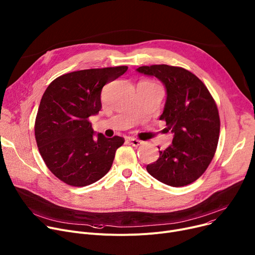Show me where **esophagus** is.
I'll return each instance as SVG.
<instances>
[{
	"label": "esophagus",
	"instance_id": "esophagus-1",
	"mask_svg": "<svg viewBox=\"0 0 255 255\" xmlns=\"http://www.w3.org/2000/svg\"><path fill=\"white\" fill-rule=\"evenodd\" d=\"M128 142H129L133 147H139V146H141V145L143 144L142 141H140V140H138V139H134V138L128 139Z\"/></svg>",
	"mask_w": 255,
	"mask_h": 255
}]
</instances>
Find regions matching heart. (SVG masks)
I'll return each mask as SVG.
<instances>
[{
	"instance_id": "heart-1",
	"label": "heart",
	"mask_w": 255,
	"mask_h": 255,
	"mask_svg": "<svg viewBox=\"0 0 255 255\" xmlns=\"http://www.w3.org/2000/svg\"><path fill=\"white\" fill-rule=\"evenodd\" d=\"M149 83H150V82H149ZM152 84H153V83H152Z\"/></svg>"
}]
</instances>
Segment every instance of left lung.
Segmentation results:
<instances>
[{
  "mask_svg": "<svg viewBox=\"0 0 255 255\" xmlns=\"http://www.w3.org/2000/svg\"><path fill=\"white\" fill-rule=\"evenodd\" d=\"M136 71L157 77L165 86L161 121L173 133L172 144L146 169L171 187L187 186L204 173L217 151L221 121L206 86L189 70L166 64L141 66Z\"/></svg>",
  "mask_w": 255,
  "mask_h": 255,
  "instance_id": "1",
  "label": "left lung"
}]
</instances>
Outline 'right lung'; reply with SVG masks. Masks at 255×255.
<instances>
[{
    "label": "right lung",
    "instance_id": "right-lung-1",
    "mask_svg": "<svg viewBox=\"0 0 255 255\" xmlns=\"http://www.w3.org/2000/svg\"><path fill=\"white\" fill-rule=\"evenodd\" d=\"M127 70L116 66L73 71L55 78L45 91L35 117V141L47 167L63 183L85 187L111 168L125 139L102 133L94 138L89 119L102 108L103 87Z\"/></svg>",
    "mask_w": 255,
    "mask_h": 255
}]
</instances>
